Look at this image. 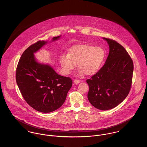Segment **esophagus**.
<instances>
[{"label": "esophagus", "mask_w": 147, "mask_h": 147, "mask_svg": "<svg viewBox=\"0 0 147 147\" xmlns=\"http://www.w3.org/2000/svg\"><path fill=\"white\" fill-rule=\"evenodd\" d=\"M74 83L75 84H79V83H80V80H78V79H76V80H74Z\"/></svg>", "instance_id": "34e87169"}]
</instances>
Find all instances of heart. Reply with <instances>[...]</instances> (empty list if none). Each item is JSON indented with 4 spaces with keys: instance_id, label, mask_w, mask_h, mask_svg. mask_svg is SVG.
Here are the masks:
<instances>
[{
    "instance_id": "1",
    "label": "heart",
    "mask_w": 147,
    "mask_h": 147,
    "mask_svg": "<svg viewBox=\"0 0 147 147\" xmlns=\"http://www.w3.org/2000/svg\"><path fill=\"white\" fill-rule=\"evenodd\" d=\"M105 58V51L102 47L88 44L78 45L69 49L68 55H61L60 63L65 74H69L78 63L81 72L90 76L100 70Z\"/></svg>"
}]
</instances>
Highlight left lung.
Instances as JSON below:
<instances>
[{
    "label": "left lung",
    "mask_w": 147,
    "mask_h": 147,
    "mask_svg": "<svg viewBox=\"0 0 147 147\" xmlns=\"http://www.w3.org/2000/svg\"><path fill=\"white\" fill-rule=\"evenodd\" d=\"M109 45L104 66L89 79L88 99L94 107L107 110L120 104L132 85L134 63L126 49L110 38H103Z\"/></svg>",
    "instance_id": "1"
}]
</instances>
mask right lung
Wrapping results in <instances>:
<instances>
[{"label":"right lung","instance_id":"1","mask_svg":"<svg viewBox=\"0 0 147 147\" xmlns=\"http://www.w3.org/2000/svg\"><path fill=\"white\" fill-rule=\"evenodd\" d=\"M60 36L54 37L53 41ZM47 42L38 41L21 55L16 71V80L27 104L36 110L50 113L59 109L72 85L70 78L58 75L49 65L37 63L33 53Z\"/></svg>","mask_w":147,"mask_h":147}]
</instances>
